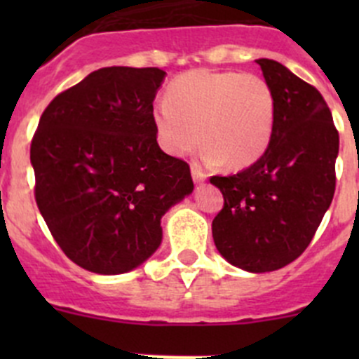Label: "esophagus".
Returning <instances> with one entry per match:
<instances>
[{"label":"esophagus","instance_id":"esophagus-1","mask_svg":"<svg viewBox=\"0 0 359 359\" xmlns=\"http://www.w3.org/2000/svg\"><path fill=\"white\" fill-rule=\"evenodd\" d=\"M191 173H193V180L196 184H201L203 180L206 179V173L203 172V170L198 165H191Z\"/></svg>","mask_w":359,"mask_h":359}]
</instances>
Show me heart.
<instances>
[{
	"instance_id": "b5f03b06",
	"label": "heart",
	"mask_w": 359,
	"mask_h": 359,
	"mask_svg": "<svg viewBox=\"0 0 359 359\" xmlns=\"http://www.w3.org/2000/svg\"><path fill=\"white\" fill-rule=\"evenodd\" d=\"M276 100L269 83L253 72L194 69L172 79L165 102L153 111L163 151L184 156L203 144L205 163L226 168L253 165L269 147Z\"/></svg>"
}]
</instances>
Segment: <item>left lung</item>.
Wrapping results in <instances>:
<instances>
[{"label":"left lung","instance_id":"obj_1","mask_svg":"<svg viewBox=\"0 0 359 359\" xmlns=\"http://www.w3.org/2000/svg\"><path fill=\"white\" fill-rule=\"evenodd\" d=\"M257 64L276 100L273 137L247 170L210 177L224 196L212 233L227 262L267 273L302 255L334 200L339 132L313 85L276 60Z\"/></svg>","mask_w":359,"mask_h":359}]
</instances>
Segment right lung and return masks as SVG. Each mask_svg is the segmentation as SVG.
I'll return each instance as SVG.
<instances>
[{
    "instance_id": "obj_1",
    "label": "right lung",
    "mask_w": 359,
    "mask_h": 359,
    "mask_svg": "<svg viewBox=\"0 0 359 359\" xmlns=\"http://www.w3.org/2000/svg\"><path fill=\"white\" fill-rule=\"evenodd\" d=\"M166 72L102 67L60 92L31 142L34 198L79 267L121 274L161 243V217L193 191L184 159L158 146L153 102Z\"/></svg>"
}]
</instances>
